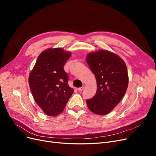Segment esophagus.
Wrapping results in <instances>:
<instances>
[{"label":"esophagus","mask_w":156,"mask_h":156,"mask_svg":"<svg viewBox=\"0 0 156 156\" xmlns=\"http://www.w3.org/2000/svg\"><path fill=\"white\" fill-rule=\"evenodd\" d=\"M84 87H85V86H84V85H83L82 87H81V88H78V90H79V92H81V91L83 90L84 89Z\"/></svg>","instance_id":"obj_1"}]
</instances>
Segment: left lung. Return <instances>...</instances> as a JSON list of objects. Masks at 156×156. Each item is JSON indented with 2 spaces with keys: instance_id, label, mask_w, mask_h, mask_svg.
Listing matches in <instances>:
<instances>
[{
  "instance_id": "obj_1",
  "label": "left lung",
  "mask_w": 156,
  "mask_h": 156,
  "mask_svg": "<svg viewBox=\"0 0 156 156\" xmlns=\"http://www.w3.org/2000/svg\"><path fill=\"white\" fill-rule=\"evenodd\" d=\"M86 60L97 82L96 95L87 100L88 108L96 115H107L126 92L129 81L126 64L119 55L107 50L90 53Z\"/></svg>"
}]
</instances>
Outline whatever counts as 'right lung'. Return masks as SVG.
I'll use <instances>...</instances> for the list:
<instances>
[{
    "label": "right lung",
    "mask_w": 156,
    "mask_h": 156,
    "mask_svg": "<svg viewBox=\"0 0 156 156\" xmlns=\"http://www.w3.org/2000/svg\"><path fill=\"white\" fill-rule=\"evenodd\" d=\"M72 55L62 48H49L40 54L29 77L36 103L45 115L55 116L63 111L73 89L68 84L64 66Z\"/></svg>",
    "instance_id": "obj_1"
}]
</instances>
